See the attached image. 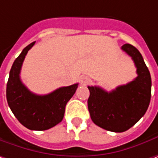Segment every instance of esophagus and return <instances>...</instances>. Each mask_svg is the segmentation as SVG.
<instances>
[{"label":"esophagus","mask_w":158,"mask_h":158,"mask_svg":"<svg viewBox=\"0 0 158 158\" xmlns=\"http://www.w3.org/2000/svg\"><path fill=\"white\" fill-rule=\"evenodd\" d=\"M89 82V78H87L86 76H81L80 77V83L81 85H86Z\"/></svg>","instance_id":"1"}]
</instances>
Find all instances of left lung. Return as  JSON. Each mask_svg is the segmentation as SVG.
Returning <instances> with one entry per match:
<instances>
[{
  "label": "left lung",
  "instance_id": "8db88e82",
  "mask_svg": "<svg viewBox=\"0 0 158 158\" xmlns=\"http://www.w3.org/2000/svg\"><path fill=\"white\" fill-rule=\"evenodd\" d=\"M121 49L130 56L138 76L107 92L99 86H88V110L93 122L103 129L122 133L134 126L146 113L151 97V77L139 50L131 44Z\"/></svg>",
  "mask_w": 158,
  "mask_h": 158
}]
</instances>
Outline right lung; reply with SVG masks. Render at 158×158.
Returning a JSON list of instances; mask_svg holds the SVG:
<instances>
[{"label": "right lung", "mask_w": 158, "mask_h": 158, "mask_svg": "<svg viewBox=\"0 0 158 158\" xmlns=\"http://www.w3.org/2000/svg\"><path fill=\"white\" fill-rule=\"evenodd\" d=\"M34 43L35 41L25 47L14 61L7 83L6 96L11 111L24 127L30 130L43 131L63 120L66 103L75 94L79 84L59 87L45 95L31 93L22 83L20 72L24 57Z\"/></svg>", "instance_id": "obj_1"}]
</instances>
